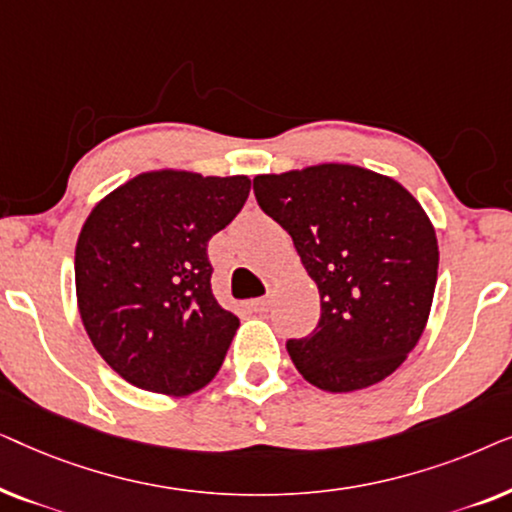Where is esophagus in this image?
Instances as JSON below:
<instances>
[{
	"label": "esophagus",
	"mask_w": 512,
	"mask_h": 512,
	"mask_svg": "<svg viewBox=\"0 0 512 512\" xmlns=\"http://www.w3.org/2000/svg\"><path fill=\"white\" fill-rule=\"evenodd\" d=\"M249 307L254 312H268V307H270V296H265V298H254L249 303Z\"/></svg>",
	"instance_id": "obj_1"
}]
</instances>
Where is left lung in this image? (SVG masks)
<instances>
[{"label":"left lung","mask_w":512,"mask_h":512,"mask_svg":"<svg viewBox=\"0 0 512 512\" xmlns=\"http://www.w3.org/2000/svg\"><path fill=\"white\" fill-rule=\"evenodd\" d=\"M254 193L319 289L317 328L286 342L298 373L331 394L382 382L429 321L438 240L424 207L396 179L347 163L258 174Z\"/></svg>","instance_id":"8db88e82"}]
</instances>
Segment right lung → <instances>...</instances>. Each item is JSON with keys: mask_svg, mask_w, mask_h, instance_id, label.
Segmentation results:
<instances>
[{"mask_svg": "<svg viewBox=\"0 0 512 512\" xmlns=\"http://www.w3.org/2000/svg\"><path fill=\"white\" fill-rule=\"evenodd\" d=\"M251 179L151 170L83 223L76 303L97 354L125 382L188 396L219 373L240 319L212 293L207 242L240 214Z\"/></svg>", "mask_w": 512, "mask_h": 512, "instance_id": "right-lung-1", "label": "right lung"}]
</instances>
